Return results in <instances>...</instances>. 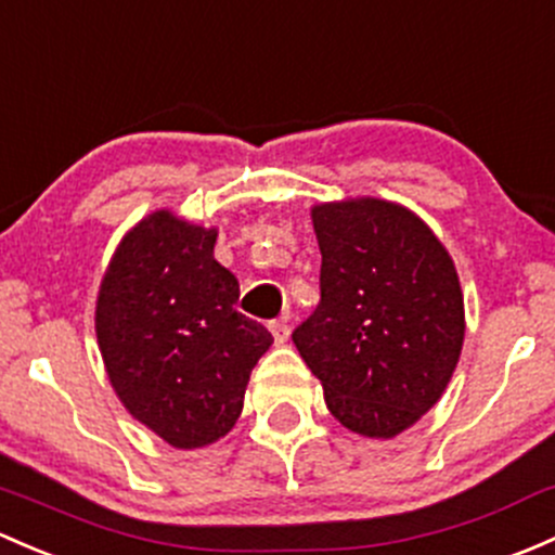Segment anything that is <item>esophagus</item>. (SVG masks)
Returning a JSON list of instances; mask_svg holds the SVG:
<instances>
[{
    "mask_svg": "<svg viewBox=\"0 0 555 555\" xmlns=\"http://www.w3.org/2000/svg\"><path fill=\"white\" fill-rule=\"evenodd\" d=\"M268 330H271V335H273V343H276V346H284V343H287V337H289V326H287V319H276V322H271V324H268Z\"/></svg>",
    "mask_w": 555,
    "mask_h": 555,
    "instance_id": "obj_1",
    "label": "esophagus"
}]
</instances>
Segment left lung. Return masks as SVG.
<instances>
[{
    "label": "left lung",
    "mask_w": 555,
    "mask_h": 555,
    "mask_svg": "<svg viewBox=\"0 0 555 555\" xmlns=\"http://www.w3.org/2000/svg\"><path fill=\"white\" fill-rule=\"evenodd\" d=\"M322 300L293 332L326 410L364 439H393L447 390L465 340L457 268L404 204L377 196L311 207Z\"/></svg>",
    "instance_id": "obj_1"
}]
</instances>
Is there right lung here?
Here are the masks:
<instances>
[{
	"label": "right lung",
	"mask_w": 555,
	"mask_h": 555,
	"mask_svg": "<svg viewBox=\"0 0 555 555\" xmlns=\"http://www.w3.org/2000/svg\"><path fill=\"white\" fill-rule=\"evenodd\" d=\"M218 229L156 209L121 236L101 279L95 335L111 388L175 449L236 425L273 337L236 311L238 282L215 260Z\"/></svg>",
	"instance_id": "right-lung-1"
}]
</instances>
